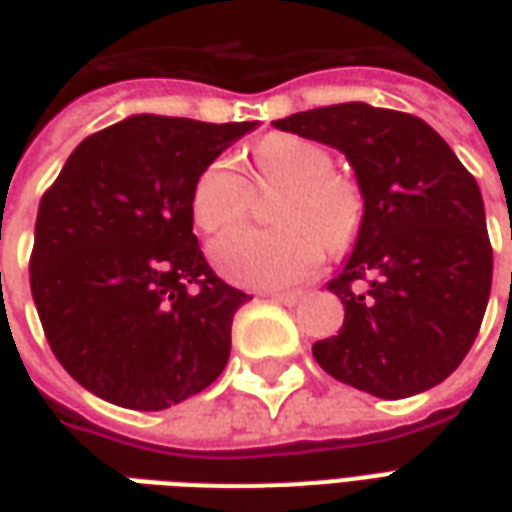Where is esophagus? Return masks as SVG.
<instances>
[{
    "label": "esophagus",
    "mask_w": 512,
    "mask_h": 512,
    "mask_svg": "<svg viewBox=\"0 0 512 512\" xmlns=\"http://www.w3.org/2000/svg\"><path fill=\"white\" fill-rule=\"evenodd\" d=\"M266 296L271 301H279V304H288V307H293V304H299L301 301L299 290H290V293H282V290H268Z\"/></svg>",
    "instance_id": "obj_1"
}]
</instances>
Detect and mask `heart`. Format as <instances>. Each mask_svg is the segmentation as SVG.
Segmentation results:
<instances>
[{"label": "heart", "instance_id": "obj_1", "mask_svg": "<svg viewBox=\"0 0 512 512\" xmlns=\"http://www.w3.org/2000/svg\"><path fill=\"white\" fill-rule=\"evenodd\" d=\"M257 189L277 191L268 202L274 227H235L211 244L219 274L246 288H282L312 277L326 249L354 241L365 200L354 178L332 169V153L296 134H271L252 150ZM249 189L230 158H213L194 180L191 219L205 233L224 230L246 211Z\"/></svg>", "mask_w": 512, "mask_h": 512}]
</instances>
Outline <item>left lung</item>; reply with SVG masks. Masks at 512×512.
Returning a JSON list of instances; mask_svg holds the SVG:
<instances>
[{"mask_svg":"<svg viewBox=\"0 0 512 512\" xmlns=\"http://www.w3.org/2000/svg\"><path fill=\"white\" fill-rule=\"evenodd\" d=\"M274 128L337 147L365 216L354 252L326 285L343 329L312 345L337 381L397 400L441 384L480 332L494 252L477 180L433 128L351 101L296 112Z\"/></svg>","mask_w":512,"mask_h":512,"instance_id":"obj_1","label":"left lung"}]
</instances>
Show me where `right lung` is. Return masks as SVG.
I'll list each match as a JSON object with an SVG mask.
<instances>
[{
  "mask_svg": "<svg viewBox=\"0 0 512 512\" xmlns=\"http://www.w3.org/2000/svg\"><path fill=\"white\" fill-rule=\"evenodd\" d=\"M255 126L131 115L87 136L43 194L32 299L54 356L93 395L161 411L224 370L249 296L205 263L189 197Z\"/></svg>",
  "mask_w": 512,
  "mask_h": 512,
  "instance_id": "add662e5",
  "label": "right lung"
}]
</instances>
